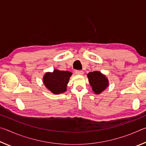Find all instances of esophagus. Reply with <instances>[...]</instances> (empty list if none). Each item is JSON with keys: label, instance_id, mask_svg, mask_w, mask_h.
Returning a JSON list of instances; mask_svg holds the SVG:
<instances>
[{"label": "esophagus", "instance_id": "1", "mask_svg": "<svg viewBox=\"0 0 146 146\" xmlns=\"http://www.w3.org/2000/svg\"><path fill=\"white\" fill-rule=\"evenodd\" d=\"M75 73L76 74V75H83L84 72L82 71H80V70H76Z\"/></svg>", "mask_w": 146, "mask_h": 146}]
</instances>
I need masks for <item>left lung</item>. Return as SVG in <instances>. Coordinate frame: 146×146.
<instances>
[{
  "label": "left lung",
  "mask_w": 146,
  "mask_h": 146,
  "mask_svg": "<svg viewBox=\"0 0 146 146\" xmlns=\"http://www.w3.org/2000/svg\"><path fill=\"white\" fill-rule=\"evenodd\" d=\"M87 76L93 91L97 95L103 92L109 86L108 78L100 71L90 72Z\"/></svg>",
  "instance_id": "8db88e82"
}]
</instances>
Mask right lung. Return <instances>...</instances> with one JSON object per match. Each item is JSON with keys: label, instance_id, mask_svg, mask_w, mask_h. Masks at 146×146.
Here are the masks:
<instances>
[{"label": "right lung", "instance_id": "right-lung-1", "mask_svg": "<svg viewBox=\"0 0 146 146\" xmlns=\"http://www.w3.org/2000/svg\"><path fill=\"white\" fill-rule=\"evenodd\" d=\"M72 73L68 71L54 70L53 72H46L43 76V83L46 88L55 95L63 93L67 90V86Z\"/></svg>", "mask_w": 146, "mask_h": 146}]
</instances>
